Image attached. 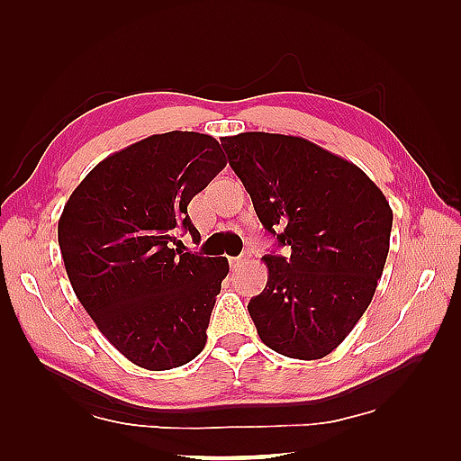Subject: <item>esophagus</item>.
Listing matches in <instances>:
<instances>
[{
    "label": "esophagus",
    "instance_id": "1",
    "mask_svg": "<svg viewBox=\"0 0 461 461\" xmlns=\"http://www.w3.org/2000/svg\"><path fill=\"white\" fill-rule=\"evenodd\" d=\"M249 253H241V256L240 258H233L230 263H231V267L233 269H238V267H241L243 266V263H248L249 261Z\"/></svg>",
    "mask_w": 461,
    "mask_h": 461
}]
</instances>
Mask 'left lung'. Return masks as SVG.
<instances>
[{
  "mask_svg": "<svg viewBox=\"0 0 461 461\" xmlns=\"http://www.w3.org/2000/svg\"><path fill=\"white\" fill-rule=\"evenodd\" d=\"M228 162L285 256L263 258L267 285L248 305L259 339L317 360L365 315L384 269L393 210L358 166L299 136H225Z\"/></svg>",
  "mask_w": 461,
  "mask_h": 461,
  "instance_id": "left-lung-1",
  "label": "left lung"
}]
</instances>
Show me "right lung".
I'll return each mask as SVG.
<instances>
[{"mask_svg":"<svg viewBox=\"0 0 461 461\" xmlns=\"http://www.w3.org/2000/svg\"><path fill=\"white\" fill-rule=\"evenodd\" d=\"M225 162L208 134H152L96 164L65 203L57 233L68 281L136 366L170 370L205 347L230 263L184 251L176 233L200 238L188 203Z\"/></svg>","mask_w":461,"mask_h":461,"instance_id":"1","label":"right lung"}]
</instances>
